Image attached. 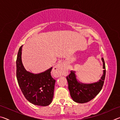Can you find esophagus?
<instances>
[{
	"instance_id": "obj_1",
	"label": "esophagus",
	"mask_w": 120,
	"mask_h": 120,
	"mask_svg": "<svg viewBox=\"0 0 120 120\" xmlns=\"http://www.w3.org/2000/svg\"><path fill=\"white\" fill-rule=\"evenodd\" d=\"M64 72V68L61 64H58L53 69V75L55 77H59L62 76Z\"/></svg>"
}]
</instances>
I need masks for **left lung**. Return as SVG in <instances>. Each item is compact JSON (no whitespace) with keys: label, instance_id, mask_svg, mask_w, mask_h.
I'll use <instances>...</instances> for the list:
<instances>
[{"label":"left lung","instance_id":"1","mask_svg":"<svg viewBox=\"0 0 120 120\" xmlns=\"http://www.w3.org/2000/svg\"><path fill=\"white\" fill-rule=\"evenodd\" d=\"M103 62V74L101 79L97 82L91 84H84L77 79L75 71L71 70V73L67 77L68 82V89L73 101L78 103H87L92 100L100 92L102 88L105 78V65L104 60L101 58Z\"/></svg>","mask_w":120,"mask_h":120}]
</instances>
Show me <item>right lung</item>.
<instances>
[{"mask_svg": "<svg viewBox=\"0 0 120 120\" xmlns=\"http://www.w3.org/2000/svg\"><path fill=\"white\" fill-rule=\"evenodd\" d=\"M22 45L16 60V77L26 99L34 105L48 106L52 102L56 80L51 75L52 67L44 72L33 74L26 70L22 61Z\"/></svg>", "mask_w": 120, "mask_h": 120, "instance_id": "1", "label": "right lung"}]
</instances>
